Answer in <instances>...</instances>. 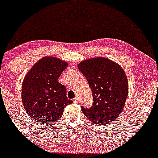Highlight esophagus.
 <instances>
[{
	"mask_svg": "<svg viewBox=\"0 0 158 158\" xmlns=\"http://www.w3.org/2000/svg\"><path fill=\"white\" fill-rule=\"evenodd\" d=\"M78 102H79V99H78V98L76 97V98H74V99H73V103H75V104H77Z\"/></svg>",
	"mask_w": 158,
	"mask_h": 158,
	"instance_id": "esophagus-1",
	"label": "esophagus"
}]
</instances>
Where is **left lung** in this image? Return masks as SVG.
I'll list each match as a JSON object with an SVG mask.
<instances>
[{"mask_svg": "<svg viewBox=\"0 0 158 158\" xmlns=\"http://www.w3.org/2000/svg\"><path fill=\"white\" fill-rule=\"evenodd\" d=\"M78 68L86 77L92 90L94 103L81 111L89 120L106 124L119 116L128 96V81L118 64L105 57L81 62Z\"/></svg>", "mask_w": 158, "mask_h": 158, "instance_id": "left-lung-1", "label": "left lung"}]
</instances>
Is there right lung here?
<instances>
[{
    "instance_id": "1",
    "label": "right lung",
    "mask_w": 158,
    "mask_h": 158,
    "mask_svg": "<svg viewBox=\"0 0 158 158\" xmlns=\"http://www.w3.org/2000/svg\"><path fill=\"white\" fill-rule=\"evenodd\" d=\"M68 63L53 56L38 60L25 77L22 102L30 118L44 124L62 117L64 108L73 103L66 96V87L58 81Z\"/></svg>"
}]
</instances>
